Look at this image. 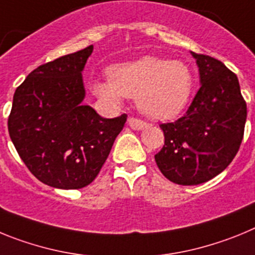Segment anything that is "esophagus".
Wrapping results in <instances>:
<instances>
[{
  "label": "esophagus",
  "mask_w": 255,
  "mask_h": 255,
  "mask_svg": "<svg viewBox=\"0 0 255 255\" xmlns=\"http://www.w3.org/2000/svg\"><path fill=\"white\" fill-rule=\"evenodd\" d=\"M128 124H129L130 128L134 130H144L148 126L144 121L138 120V119H134V117H130L129 120H128Z\"/></svg>",
  "instance_id": "1"
}]
</instances>
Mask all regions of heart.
<instances>
[{"mask_svg":"<svg viewBox=\"0 0 255 255\" xmlns=\"http://www.w3.org/2000/svg\"><path fill=\"white\" fill-rule=\"evenodd\" d=\"M193 88L194 76L185 62L155 56L114 65L108 69V80L91 85L92 93L111 107L120 106L124 97L135 98L139 111L153 120L179 116Z\"/></svg>","mask_w":255,"mask_h":255,"instance_id":"1","label":"heart"}]
</instances>
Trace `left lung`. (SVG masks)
I'll return each mask as SVG.
<instances>
[{
	"mask_svg": "<svg viewBox=\"0 0 255 255\" xmlns=\"http://www.w3.org/2000/svg\"><path fill=\"white\" fill-rule=\"evenodd\" d=\"M190 53L199 91L184 116L162 124L164 145L154 155L163 176L179 185H198L222 172L240 148L247 121L238 76L216 58Z\"/></svg>",
	"mask_w": 255,
	"mask_h": 255,
	"instance_id": "left-lung-1",
	"label": "left lung"
}]
</instances>
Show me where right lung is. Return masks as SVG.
I'll use <instances>...</instances> for the list:
<instances>
[{
    "instance_id": "1",
    "label": "right lung",
    "mask_w": 255,
    "mask_h": 255,
    "mask_svg": "<svg viewBox=\"0 0 255 255\" xmlns=\"http://www.w3.org/2000/svg\"><path fill=\"white\" fill-rule=\"evenodd\" d=\"M93 46L33 70L15 91L8 134L33 175L56 189H82L97 177L126 123L84 105L83 70Z\"/></svg>"
}]
</instances>
